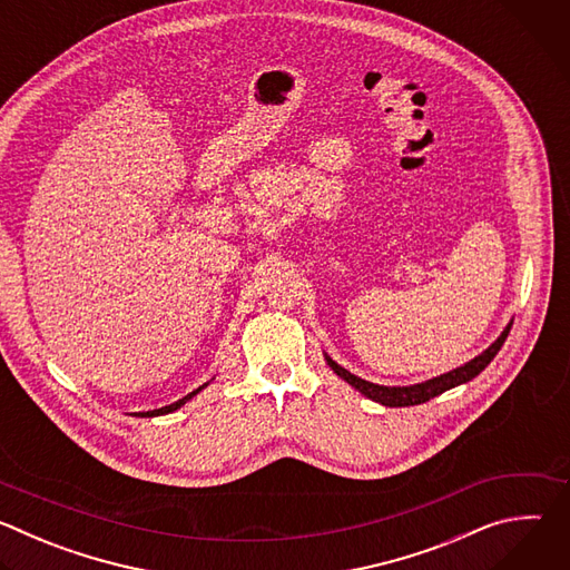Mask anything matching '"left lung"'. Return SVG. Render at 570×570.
<instances>
[{
    "label": "left lung",
    "instance_id": "8db88e82",
    "mask_svg": "<svg viewBox=\"0 0 570 570\" xmlns=\"http://www.w3.org/2000/svg\"><path fill=\"white\" fill-rule=\"evenodd\" d=\"M512 330V320L508 322V327L503 330V334L487 347L482 354H478L475 358H471L469 363L451 370V372H444L440 376H433L429 381H422V383H413V385H379V383H372V381H365L356 374H352L350 370H345L343 365H338L330 354H324V361H327V365L343 379L347 381L352 387H356L361 394H365L367 399L381 403V405H390V409H405V405H417V403H426L429 399L451 390V387H458L462 383H469L471 379H475L487 365H490L494 361V356L499 354V350L503 347L508 334Z\"/></svg>",
    "mask_w": 570,
    "mask_h": 570
}]
</instances>
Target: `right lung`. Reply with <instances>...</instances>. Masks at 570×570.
<instances>
[{
	"label": "right lung",
	"mask_w": 570,
	"mask_h": 570,
	"mask_svg": "<svg viewBox=\"0 0 570 570\" xmlns=\"http://www.w3.org/2000/svg\"><path fill=\"white\" fill-rule=\"evenodd\" d=\"M209 383H205V385H200V387H196L194 392H189L187 396H183V399H178L176 403H171V405H161V409H155V411H146V413H132L135 417H159V415H169V413H176L178 409H183V405L187 403V401H191L200 390H205Z\"/></svg>",
	"instance_id": "right-lung-1"
}]
</instances>
